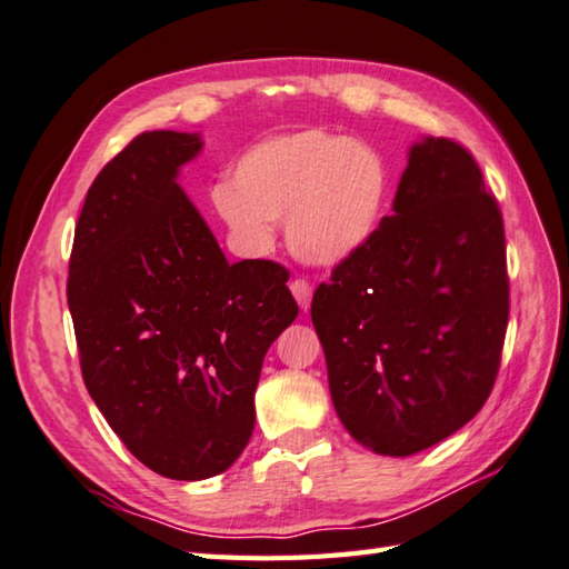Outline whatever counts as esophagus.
Returning a JSON list of instances; mask_svg holds the SVG:
<instances>
[{
  "instance_id": "esophagus-1",
  "label": "esophagus",
  "mask_w": 569,
  "mask_h": 569,
  "mask_svg": "<svg viewBox=\"0 0 569 569\" xmlns=\"http://www.w3.org/2000/svg\"><path fill=\"white\" fill-rule=\"evenodd\" d=\"M291 293L298 301V306H301V311H308L311 308V296H313V288L308 286L306 281H301V278H296V281L291 283Z\"/></svg>"
}]
</instances>
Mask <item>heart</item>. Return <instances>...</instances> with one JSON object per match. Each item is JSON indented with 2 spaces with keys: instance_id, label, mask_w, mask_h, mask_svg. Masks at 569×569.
I'll use <instances>...</instances> for the list:
<instances>
[{
  "instance_id": "heart-1",
  "label": "heart",
  "mask_w": 569,
  "mask_h": 569,
  "mask_svg": "<svg viewBox=\"0 0 569 569\" xmlns=\"http://www.w3.org/2000/svg\"><path fill=\"white\" fill-rule=\"evenodd\" d=\"M390 201V169L346 133L308 129L256 143L233 163L216 211L241 249L263 253L273 223L308 266L348 263L376 239Z\"/></svg>"
}]
</instances>
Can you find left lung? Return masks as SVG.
Returning a JSON list of instances; mask_svg holds the SVG:
<instances>
[{"instance_id": "1", "label": "left lung", "mask_w": 569, "mask_h": 569, "mask_svg": "<svg viewBox=\"0 0 569 569\" xmlns=\"http://www.w3.org/2000/svg\"><path fill=\"white\" fill-rule=\"evenodd\" d=\"M508 313L498 201L460 143L422 137L376 239L313 293L343 428L390 458L452 436L490 396Z\"/></svg>"}]
</instances>
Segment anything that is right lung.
Here are the masks:
<instances>
[{
    "mask_svg": "<svg viewBox=\"0 0 569 569\" xmlns=\"http://www.w3.org/2000/svg\"><path fill=\"white\" fill-rule=\"evenodd\" d=\"M199 133L147 131L91 183L67 301L91 400L133 458L213 478L249 446L266 350L293 323L288 271L229 263L179 186Z\"/></svg>",
    "mask_w": 569,
    "mask_h": 569,
    "instance_id": "right-lung-1",
    "label": "right lung"
}]
</instances>
